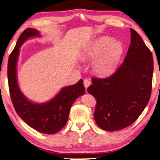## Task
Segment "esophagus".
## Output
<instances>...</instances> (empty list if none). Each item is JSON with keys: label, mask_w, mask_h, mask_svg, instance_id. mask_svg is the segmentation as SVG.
<instances>
[{"label": "esophagus", "mask_w": 160, "mask_h": 160, "mask_svg": "<svg viewBox=\"0 0 160 160\" xmlns=\"http://www.w3.org/2000/svg\"><path fill=\"white\" fill-rule=\"evenodd\" d=\"M83 85L85 86V88L87 89V88L90 85V81L88 79H84L83 80Z\"/></svg>", "instance_id": "esophagus-1"}]
</instances>
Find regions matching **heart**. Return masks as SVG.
<instances>
[{
  "mask_svg": "<svg viewBox=\"0 0 160 160\" xmlns=\"http://www.w3.org/2000/svg\"><path fill=\"white\" fill-rule=\"evenodd\" d=\"M124 52L122 44L112 38L101 37L86 49L85 55L95 60L92 68L99 75H108L116 70Z\"/></svg>",
  "mask_w": 160,
  "mask_h": 160,
  "instance_id": "b5f03b06",
  "label": "heart"
}]
</instances>
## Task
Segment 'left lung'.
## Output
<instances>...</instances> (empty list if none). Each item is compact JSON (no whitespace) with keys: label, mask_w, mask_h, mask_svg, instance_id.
Returning <instances> with one entry per match:
<instances>
[{"label":"left lung","mask_w":160,"mask_h":160,"mask_svg":"<svg viewBox=\"0 0 160 160\" xmlns=\"http://www.w3.org/2000/svg\"><path fill=\"white\" fill-rule=\"evenodd\" d=\"M130 45L124 61L105 78H92L88 92L97 101L94 118L101 129H122L134 123L149 102L153 58L141 36L130 28Z\"/></svg>","instance_id":"obj_1"}]
</instances>
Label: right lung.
<instances>
[{"label": "right lung", "mask_w": 160, "mask_h": 160, "mask_svg": "<svg viewBox=\"0 0 160 160\" xmlns=\"http://www.w3.org/2000/svg\"><path fill=\"white\" fill-rule=\"evenodd\" d=\"M40 32L26 28L18 39L16 46L10 53L8 64V79L12 102L18 115L30 127L47 134L57 133L68 121L73 102L85 93L83 80L74 85L64 87L50 101L38 104L29 101L19 89L17 78V63L19 47L30 38L40 37Z\"/></svg>", "instance_id": "1"}]
</instances>
